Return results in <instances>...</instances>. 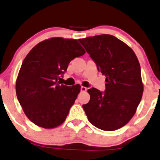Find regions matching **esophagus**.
<instances>
[{"mask_svg":"<svg viewBox=\"0 0 160 160\" xmlns=\"http://www.w3.org/2000/svg\"><path fill=\"white\" fill-rule=\"evenodd\" d=\"M80 91H82V92H85V91H87V88L84 86H81V88H80Z\"/></svg>","mask_w":160,"mask_h":160,"instance_id":"1","label":"esophagus"}]
</instances>
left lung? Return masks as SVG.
I'll return each instance as SVG.
<instances>
[{"instance_id": "1", "label": "left lung", "mask_w": 160, "mask_h": 160, "mask_svg": "<svg viewBox=\"0 0 160 160\" xmlns=\"http://www.w3.org/2000/svg\"><path fill=\"white\" fill-rule=\"evenodd\" d=\"M78 41L106 77L104 92L88 90L90 101L82 108L89 122L102 130L120 129L135 115L143 92L137 56L127 44L109 34Z\"/></svg>"}]
</instances>
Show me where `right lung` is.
<instances>
[{
	"instance_id": "1",
	"label": "right lung",
	"mask_w": 160,
	"mask_h": 160,
	"mask_svg": "<svg viewBox=\"0 0 160 160\" xmlns=\"http://www.w3.org/2000/svg\"><path fill=\"white\" fill-rule=\"evenodd\" d=\"M85 52L76 39L61 37L39 42L30 51L16 81L17 97L30 121L45 129L55 128L65 121L80 86L69 87L58 80L70 61Z\"/></svg>"
}]
</instances>
